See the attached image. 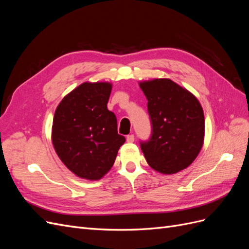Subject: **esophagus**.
Segmentation results:
<instances>
[{
  "label": "esophagus",
  "mask_w": 249,
  "mask_h": 249,
  "mask_svg": "<svg viewBox=\"0 0 249 249\" xmlns=\"http://www.w3.org/2000/svg\"><path fill=\"white\" fill-rule=\"evenodd\" d=\"M134 139H135V137H134L133 134L127 135V136H126V141L127 142H134Z\"/></svg>",
  "instance_id": "esophagus-1"
}]
</instances>
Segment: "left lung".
Instances as JSON below:
<instances>
[{
  "label": "left lung",
  "instance_id": "obj_1",
  "mask_svg": "<svg viewBox=\"0 0 249 249\" xmlns=\"http://www.w3.org/2000/svg\"><path fill=\"white\" fill-rule=\"evenodd\" d=\"M147 99L152 136L140 146L147 164L163 175H173L196 159L205 139L201 105L190 91L170 79L139 83Z\"/></svg>",
  "mask_w": 249,
  "mask_h": 249
}]
</instances>
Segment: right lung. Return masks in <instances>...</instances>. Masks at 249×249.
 Instances as JSON below:
<instances>
[{
	"label": "right lung",
	"mask_w": 249,
	"mask_h": 249,
	"mask_svg": "<svg viewBox=\"0 0 249 249\" xmlns=\"http://www.w3.org/2000/svg\"><path fill=\"white\" fill-rule=\"evenodd\" d=\"M112 84L85 82L66 94L55 111L52 142L60 160L81 178L97 180L111 169L125 138L107 104Z\"/></svg>",
	"instance_id": "1"
}]
</instances>
